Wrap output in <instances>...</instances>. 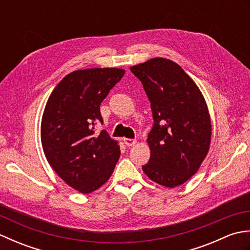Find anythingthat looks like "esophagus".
Masks as SVG:
<instances>
[{"label": "esophagus", "instance_id": "34e87169", "mask_svg": "<svg viewBox=\"0 0 250 250\" xmlns=\"http://www.w3.org/2000/svg\"><path fill=\"white\" fill-rule=\"evenodd\" d=\"M124 142H125V144L128 146V147L134 146L136 144V140H133V139H125Z\"/></svg>", "mask_w": 250, "mask_h": 250}]
</instances>
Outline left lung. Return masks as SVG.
Returning <instances> with one entry per match:
<instances>
[{
  "mask_svg": "<svg viewBox=\"0 0 250 250\" xmlns=\"http://www.w3.org/2000/svg\"><path fill=\"white\" fill-rule=\"evenodd\" d=\"M130 70L143 83L155 121L147 137L150 159L142 168L152 182L175 188L199 171L209 150L208 107L196 83L172 60L152 58Z\"/></svg>",
  "mask_w": 250,
  "mask_h": 250,
  "instance_id": "obj_1",
  "label": "left lung"
}]
</instances>
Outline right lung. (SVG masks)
Masks as SVG:
<instances>
[{"mask_svg": "<svg viewBox=\"0 0 250 250\" xmlns=\"http://www.w3.org/2000/svg\"><path fill=\"white\" fill-rule=\"evenodd\" d=\"M125 71L95 67L74 71L57 84L47 101L41 124L47 161L70 187L91 193L103 186L120 157L118 142L105 130L100 105Z\"/></svg>", "mask_w": 250, "mask_h": 250, "instance_id": "add662e5", "label": "right lung"}]
</instances>
